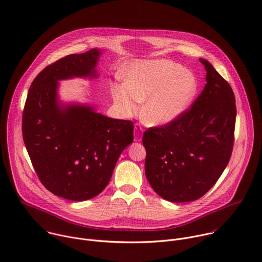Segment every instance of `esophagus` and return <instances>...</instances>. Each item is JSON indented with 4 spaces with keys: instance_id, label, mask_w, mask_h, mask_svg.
I'll return each mask as SVG.
<instances>
[{
    "instance_id": "1",
    "label": "esophagus",
    "mask_w": 262,
    "mask_h": 262,
    "mask_svg": "<svg viewBox=\"0 0 262 262\" xmlns=\"http://www.w3.org/2000/svg\"><path fill=\"white\" fill-rule=\"evenodd\" d=\"M142 135H143V127L141 124L136 123L135 124V130H134V136H135V141L139 142L142 140Z\"/></svg>"
}]
</instances>
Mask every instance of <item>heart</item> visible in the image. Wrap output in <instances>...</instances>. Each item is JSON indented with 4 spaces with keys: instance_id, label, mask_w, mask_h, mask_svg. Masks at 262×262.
<instances>
[{
    "instance_id": "heart-1",
    "label": "heart",
    "mask_w": 262,
    "mask_h": 262,
    "mask_svg": "<svg viewBox=\"0 0 262 262\" xmlns=\"http://www.w3.org/2000/svg\"><path fill=\"white\" fill-rule=\"evenodd\" d=\"M198 89L195 74L178 63L160 59L138 61L123 74V86L113 88V97L124 116L139 112L149 125H164L177 119L189 107Z\"/></svg>"
}]
</instances>
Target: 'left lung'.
Instances as JSON below:
<instances>
[{
  "mask_svg": "<svg viewBox=\"0 0 262 262\" xmlns=\"http://www.w3.org/2000/svg\"><path fill=\"white\" fill-rule=\"evenodd\" d=\"M206 84L192 105L174 121L143 135L145 174L162 198L190 202L205 195L231 158L236 118L229 83L204 59Z\"/></svg>",
  "mask_w": 262,
  "mask_h": 262,
  "instance_id": "8db88e82",
  "label": "left lung"
}]
</instances>
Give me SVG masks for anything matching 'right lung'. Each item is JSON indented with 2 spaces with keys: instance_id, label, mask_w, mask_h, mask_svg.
Instances as JSON below:
<instances>
[{
  "instance_id": "1",
  "label": "right lung",
  "mask_w": 262,
  "mask_h": 262,
  "mask_svg": "<svg viewBox=\"0 0 262 262\" xmlns=\"http://www.w3.org/2000/svg\"><path fill=\"white\" fill-rule=\"evenodd\" d=\"M99 55L92 49L48 65L32 82L23 112V138L37 176L51 193L72 201L101 193L123 149L134 141L133 121L58 101V81L97 77Z\"/></svg>"
}]
</instances>
